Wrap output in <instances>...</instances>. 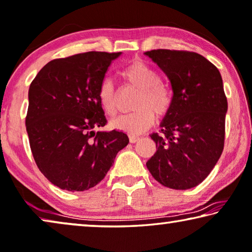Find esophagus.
<instances>
[{"label":"esophagus","mask_w":252,"mask_h":252,"mask_svg":"<svg viewBox=\"0 0 252 252\" xmlns=\"http://www.w3.org/2000/svg\"><path fill=\"white\" fill-rule=\"evenodd\" d=\"M139 139H140V138L137 137V136H129V140H130L131 144H134V142H137Z\"/></svg>","instance_id":"34e87169"}]
</instances>
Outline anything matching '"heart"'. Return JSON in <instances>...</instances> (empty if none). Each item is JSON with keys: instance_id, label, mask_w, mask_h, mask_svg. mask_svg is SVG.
<instances>
[{"instance_id": "obj_1", "label": "heart", "mask_w": 252, "mask_h": 252, "mask_svg": "<svg viewBox=\"0 0 252 252\" xmlns=\"http://www.w3.org/2000/svg\"><path fill=\"white\" fill-rule=\"evenodd\" d=\"M123 78L132 87L139 89L134 99L133 112L120 115L111 121V127L129 134H139L154 125L155 115L158 119L168 113L172 97L157 71L142 60H134L122 72ZM98 100L107 115L116 113V90L110 78H104L98 88Z\"/></svg>"}]
</instances>
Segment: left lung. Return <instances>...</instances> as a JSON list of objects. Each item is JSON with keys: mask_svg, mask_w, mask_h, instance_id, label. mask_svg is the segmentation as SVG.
<instances>
[{"mask_svg": "<svg viewBox=\"0 0 252 252\" xmlns=\"http://www.w3.org/2000/svg\"><path fill=\"white\" fill-rule=\"evenodd\" d=\"M145 54L164 71L173 92L160 131L150 134L157 150L146 165L162 186L190 189L207 178L224 148L227 99L222 76L194 52L153 50Z\"/></svg>", "mask_w": 252, "mask_h": 252, "instance_id": "8db88e82", "label": "left lung"}]
</instances>
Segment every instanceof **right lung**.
I'll return each instance as SVG.
<instances>
[{
	"mask_svg": "<svg viewBox=\"0 0 252 252\" xmlns=\"http://www.w3.org/2000/svg\"><path fill=\"white\" fill-rule=\"evenodd\" d=\"M120 55L87 52L52 60L30 84V149L39 171L60 189L85 191L98 185L129 142L121 131H94L107 123L98 88Z\"/></svg>",
	"mask_w": 252,
	"mask_h": 252,
	"instance_id": "add662e5",
	"label": "right lung"
}]
</instances>
